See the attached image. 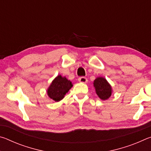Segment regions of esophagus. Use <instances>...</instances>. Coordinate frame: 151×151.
<instances>
[{"instance_id": "obj_1", "label": "esophagus", "mask_w": 151, "mask_h": 151, "mask_svg": "<svg viewBox=\"0 0 151 151\" xmlns=\"http://www.w3.org/2000/svg\"><path fill=\"white\" fill-rule=\"evenodd\" d=\"M78 80L79 82H80V83H86L88 81L87 78L85 77V76H81V77H79Z\"/></svg>"}]
</instances>
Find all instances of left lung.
I'll list each match as a JSON object with an SVG mask.
<instances>
[{
    "mask_svg": "<svg viewBox=\"0 0 151 151\" xmlns=\"http://www.w3.org/2000/svg\"><path fill=\"white\" fill-rule=\"evenodd\" d=\"M94 86L97 95L102 100H106L111 96V86L105 78L103 77L96 78L94 81Z\"/></svg>",
    "mask_w": 151,
    "mask_h": 151,
    "instance_id": "left-lung-1",
    "label": "left lung"
}]
</instances>
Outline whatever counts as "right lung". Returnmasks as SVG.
<instances>
[{"label":"right lung","mask_w":151,"mask_h":151,"mask_svg":"<svg viewBox=\"0 0 151 151\" xmlns=\"http://www.w3.org/2000/svg\"><path fill=\"white\" fill-rule=\"evenodd\" d=\"M72 86L71 81L67 80L65 77H62L61 75H58L48 88L47 94L52 100L57 102L60 101Z\"/></svg>","instance_id":"obj_1"}]
</instances>
